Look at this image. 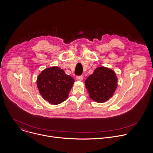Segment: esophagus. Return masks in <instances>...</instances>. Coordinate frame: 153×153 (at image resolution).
<instances>
[{"instance_id": "esophagus-1", "label": "esophagus", "mask_w": 153, "mask_h": 153, "mask_svg": "<svg viewBox=\"0 0 153 153\" xmlns=\"http://www.w3.org/2000/svg\"><path fill=\"white\" fill-rule=\"evenodd\" d=\"M76 79H77V80H78V81H82V80H83V76L81 75V76H77V77H76Z\"/></svg>"}]
</instances>
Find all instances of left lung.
I'll list each match as a JSON object with an SVG mask.
<instances>
[{"instance_id": "8db88e82", "label": "left lung", "mask_w": 153, "mask_h": 153, "mask_svg": "<svg viewBox=\"0 0 153 153\" xmlns=\"http://www.w3.org/2000/svg\"><path fill=\"white\" fill-rule=\"evenodd\" d=\"M117 81L116 73L113 70L100 67L86 79L85 85L90 98L103 103L113 96L117 88Z\"/></svg>"}]
</instances>
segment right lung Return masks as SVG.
Returning <instances> with one entry per match:
<instances>
[{
  "label": "right lung",
  "mask_w": 153,
  "mask_h": 153,
  "mask_svg": "<svg viewBox=\"0 0 153 153\" xmlns=\"http://www.w3.org/2000/svg\"><path fill=\"white\" fill-rule=\"evenodd\" d=\"M74 82V79L57 67L42 71L37 79L42 97L53 105L61 103L68 98Z\"/></svg>",
  "instance_id": "obj_1"
}]
</instances>
